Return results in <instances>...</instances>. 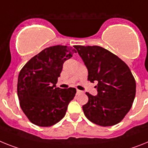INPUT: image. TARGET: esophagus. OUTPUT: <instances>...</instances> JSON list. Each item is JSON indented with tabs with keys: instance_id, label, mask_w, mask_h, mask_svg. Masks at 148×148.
Returning a JSON list of instances; mask_svg holds the SVG:
<instances>
[{
	"instance_id": "1",
	"label": "esophagus",
	"mask_w": 148,
	"mask_h": 148,
	"mask_svg": "<svg viewBox=\"0 0 148 148\" xmlns=\"http://www.w3.org/2000/svg\"><path fill=\"white\" fill-rule=\"evenodd\" d=\"M84 93V92L83 91H80V90H79V89H77V95H80V94H83Z\"/></svg>"
}]
</instances>
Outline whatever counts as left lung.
<instances>
[{"label":"left lung","mask_w":148,"mask_h":148,"mask_svg":"<svg viewBox=\"0 0 148 148\" xmlns=\"http://www.w3.org/2000/svg\"><path fill=\"white\" fill-rule=\"evenodd\" d=\"M88 70V80L98 82L97 95L86 92L83 106L86 118L101 126L120 123L132 108L136 91L135 78L123 61L99 46H74Z\"/></svg>","instance_id":"8db88e82"}]
</instances>
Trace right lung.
<instances>
[{"instance_id": "add662e5", "label": "right lung", "mask_w": 148, "mask_h": 148, "mask_svg": "<svg viewBox=\"0 0 148 148\" xmlns=\"http://www.w3.org/2000/svg\"><path fill=\"white\" fill-rule=\"evenodd\" d=\"M75 52L57 45L46 48L25 64L19 72L17 94L22 111L37 126L48 127L59 122L76 89H61L56 84L66 60Z\"/></svg>"}]
</instances>
